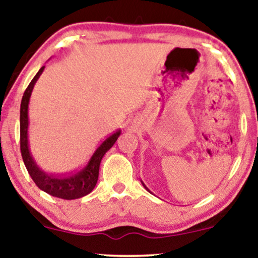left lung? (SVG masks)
I'll use <instances>...</instances> for the list:
<instances>
[{
  "mask_svg": "<svg viewBox=\"0 0 258 258\" xmlns=\"http://www.w3.org/2000/svg\"><path fill=\"white\" fill-rule=\"evenodd\" d=\"M142 184H143V186H144V188H146V189L148 190V188H147V186H146V184H144V183H143V182H142Z\"/></svg>",
  "mask_w": 258,
  "mask_h": 258,
  "instance_id": "1",
  "label": "left lung"
}]
</instances>
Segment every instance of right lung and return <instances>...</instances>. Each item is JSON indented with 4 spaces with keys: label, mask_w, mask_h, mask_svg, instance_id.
I'll list each match as a JSON object with an SVG mask.
<instances>
[{
    "label": "right lung",
    "mask_w": 258,
    "mask_h": 258,
    "mask_svg": "<svg viewBox=\"0 0 258 258\" xmlns=\"http://www.w3.org/2000/svg\"><path fill=\"white\" fill-rule=\"evenodd\" d=\"M44 70V67L38 70V73L35 75V77L31 80L29 86L24 91L22 101H21V111H20V143H21V154H22V158L26 165L28 172L33 178L38 188L43 190L49 195L58 197V199L63 200H75L81 199V197L88 195L93 191L97 183L98 178V170H100V163L102 161V157L104 154L114 146L116 140L121 135V130L112 134L109 137H107L97 149L95 150L93 156L88 161V163L84 165L82 169L79 171L74 172V174L67 175V176H57L51 175L44 172L42 169L37 167L35 163L33 156H31L29 150V143H28V125H29V119H28V104H29V100L31 96V91L34 89L35 83L41 76L42 72Z\"/></svg>",
    "instance_id": "add662e5"
}]
</instances>
